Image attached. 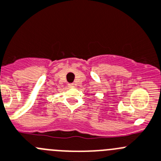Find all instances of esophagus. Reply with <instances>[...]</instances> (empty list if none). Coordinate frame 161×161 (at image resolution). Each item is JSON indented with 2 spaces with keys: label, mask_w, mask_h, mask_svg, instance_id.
I'll return each instance as SVG.
<instances>
[{
  "label": "esophagus",
  "mask_w": 161,
  "mask_h": 161,
  "mask_svg": "<svg viewBox=\"0 0 161 161\" xmlns=\"http://www.w3.org/2000/svg\"><path fill=\"white\" fill-rule=\"evenodd\" d=\"M68 86H70V87H74V84L73 83H69V84H68Z\"/></svg>",
  "instance_id": "obj_1"
}]
</instances>
